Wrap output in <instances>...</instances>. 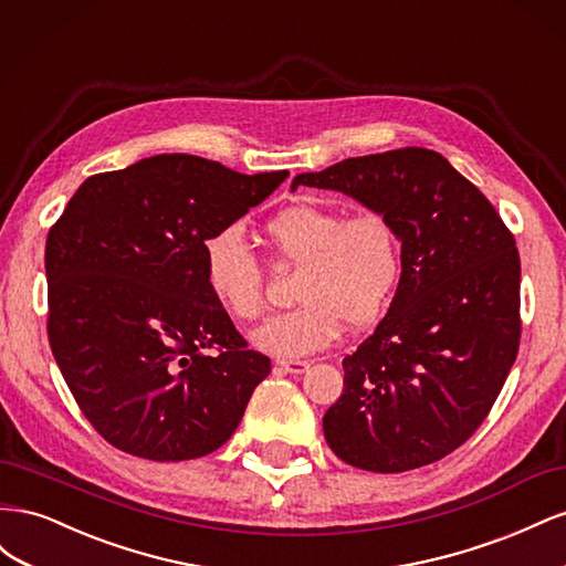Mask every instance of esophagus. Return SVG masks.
Wrapping results in <instances>:
<instances>
[{
  "label": "esophagus",
  "mask_w": 566,
  "mask_h": 566,
  "mask_svg": "<svg viewBox=\"0 0 566 566\" xmlns=\"http://www.w3.org/2000/svg\"><path fill=\"white\" fill-rule=\"evenodd\" d=\"M276 364H279L285 373H293V375H300V373H304L306 368L312 366L310 361H304V358H279Z\"/></svg>",
  "instance_id": "esophagus-1"
}]
</instances>
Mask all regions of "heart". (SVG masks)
Masks as SVG:
<instances>
[{
  "label": "heart",
  "mask_w": 566,
  "mask_h": 566,
  "mask_svg": "<svg viewBox=\"0 0 566 566\" xmlns=\"http://www.w3.org/2000/svg\"><path fill=\"white\" fill-rule=\"evenodd\" d=\"M276 262L300 266L295 310L271 316L252 339L276 356L321 352L354 328H368L391 306L401 281V241L380 212L347 217L321 205H295L266 224ZM202 276L214 302L235 321L260 318L264 271L235 227H221L200 243Z\"/></svg>",
  "instance_id": "b5f03b06"
}]
</instances>
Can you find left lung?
<instances>
[{"label": "left lung", "instance_id": "left-lung-1", "mask_svg": "<svg viewBox=\"0 0 566 566\" xmlns=\"http://www.w3.org/2000/svg\"><path fill=\"white\" fill-rule=\"evenodd\" d=\"M297 186L333 188L385 214L401 241L387 316L345 356V389L325 410L337 458L406 472L462 447L484 422L520 349V252L479 188L437 150L347 158Z\"/></svg>", "mask_w": 566, "mask_h": 566}]
</instances>
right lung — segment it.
<instances>
[{
    "label": "right lung",
    "mask_w": 566,
    "mask_h": 566,
    "mask_svg": "<svg viewBox=\"0 0 566 566\" xmlns=\"http://www.w3.org/2000/svg\"><path fill=\"white\" fill-rule=\"evenodd\" d=\"M285 179L163 153L90 177L49 229V345L115 449L191 460L235 432L271 361L210 295L200 243Z\"/></svg>",
    "instance_id": "add662e5"
}]
</instances>
